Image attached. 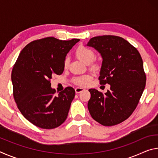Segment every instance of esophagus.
<instances>
[{
  "label": "esophagus",
  "mask_w": 158,
  "mask_h": 158,
  "mask_svg": "<svg viewBox=\"0 0 158 158\" xmlns=\"http://www.w3.org/2000/svg\"><path fill=\"white\" fill-rule=\"evenodd\" d=\"M84 90H85V89H83V88L77 87V88H76V89H75V92H76V93H79L84 91Z\"/></svg>",
  "instance_id": "1"
}]
</instances>
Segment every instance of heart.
Returning <instances> with one entry per match:
<instances>
[{
    "instance_id": "heart-1",
    "label": "heart",
    "mask_w": 158,
    "mask_h": 158,
    "mask_svg": "<svg viewBox=\"0 0 158 158\" xmlns=\"http://www.w3.org/2000/svg\"><path fill=\"white\" fill-rule=\"evenodd\" d=\"M76 56L80 60L85 64H89L92 62L95 58V53L92 49L89 48L81 46L77 48L76 50ZM69 60L68 58H65L64 61V67L67 68L68 66ZM93 68H96L95 64H93ZM92 79V77L89 74H85V75L75 77L74 79V82L76 84L79 85H86L89 81Z\"/></svg>"
}]
</instances>
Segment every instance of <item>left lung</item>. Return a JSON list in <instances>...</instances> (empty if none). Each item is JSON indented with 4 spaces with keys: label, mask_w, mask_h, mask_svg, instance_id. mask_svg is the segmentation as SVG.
Listing matches in <instances>:
<instances>
[{
    "label": "left lung",
    "mask_w": 158,
    "mask_h": 158,
    "mask_svg": "<svg viewBox=\"0 0 158 158\" xmlns=\"http://www.w3.org/2000/svg\"><path fill=\"white\" fill-rule=\"evenodd\" d=\"M86 46L100 53L102 63L99 80L108 84L105 94L89 89L88 108L93 119L105 126L121 123L137 107L146 85L143 60L137 49L121 37H94Z\"/></svg>",
    "instance_id": "1"
}]
</instances>
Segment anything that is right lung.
<instances>
[{
  "label": "right lung",
  "instance_id": "right-lung-1",
  "mask_svg": "<svg viewBox=\"0 0 158 158\" xmlns=\"http://www.w3.org/2000/svg\"><path fill=\"white\" fill-rule=\"evenodd\" d=\"M79 41L47 37L31 42L19 53L12 72L13 95L21 113L37 127L53 129L68 117L75 90L67 87L55 96L50 80L63 73L66 56Z\"/></svg>",
  "mask_w": 158,
  "mask_h": 158
}]
</instances>
